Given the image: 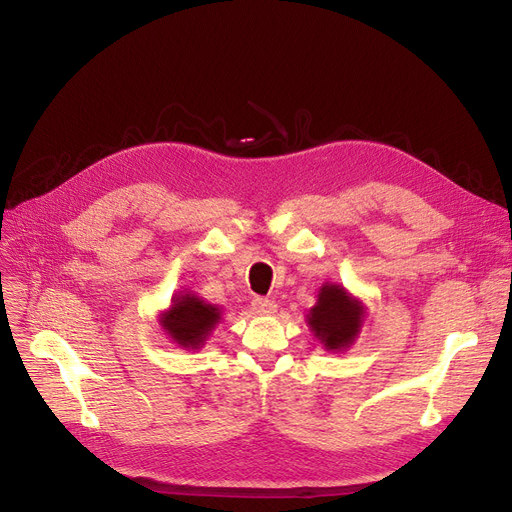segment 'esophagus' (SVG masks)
I'll return each mask as SVG.
<instances>
[{
    "label": "esophagus",
    "mask_w": 512,
    "mask_h": 512,
    "mask_svg": "<svg viewBox=\"0 0 512 512\" xmlns=\"http://www.w3.org/2000/svg\"><path fill=\"white\" fill-rule=\"evenodd\" d=\"M253 309H255V313H259V315H272V313H276L278 305H276L272 299H261V297H257V299H253Z\"/></svg>",
    "instance_id": "34e87169"
}]
</instances>
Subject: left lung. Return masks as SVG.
<instances>
[{
    "mask_svg": "<svg viewBox=\"0 0 512 512\" xmlns=\"http://www.w3.org/2000/svg\"><path fill=\"white\" fill-rule=\"evenodd\" d=\"M363 321V309L348 297L346 290L334 284L321 288L317 305L311 309L309 326L313 334L328 346L340 351L355 340Z\"/></svg>",
    "mask_w": 512,
    "mask_h": 512,
    "instance_id": "8db88e82",
    "label": "left lung"
}]
</instances>
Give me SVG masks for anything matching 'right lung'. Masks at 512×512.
I'll return each instance as SVG.
<instances>
[{
    "instance_id": "right-lung-1",
    "label": "right lung",
    "mask_w": 512,
    "mask_h": 512,
    "mask_svg": "<svg viewBox=\"0 0 512 512\" xmlns=\"http://www.w3.org/2000/svg\"><path fill=\"white\" fill-rule=\"evenodd\" d=\"M218 319V307L207 305L197 297H191V294H184V297L174 301L164 319V328L184 348H199L211 328L218 324Z\"/></svg>"
}]
</instances>
